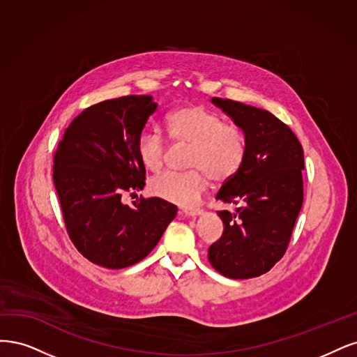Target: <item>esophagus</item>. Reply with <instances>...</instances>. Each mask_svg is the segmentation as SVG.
Listing matches in <instances>:
<instances>
[{"label": "esophagus", "mask_w": 357, "mask_h": 357, "mask_svg": "<svg viewBox=\"0 0 357 357\" xmlns=\"http://www.w3.org/2000/svg\"><path fill=\"white\" fill-rule=\"evenodd\" d=\"M182 213L185 215V216H190V218H195V216L202 215V213H203V211H202V209H199V208H194V209H183V211H182Z\"/></svg>", "instance_id": "1"}]
</instances>
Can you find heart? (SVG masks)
Wrapping results in <instances>:
<instances>
[{"label":"heart","mask_w":357,"mask_h":357,"mask_svg":"<svg viewBox=\"0 0 357 357\" xmlns=\"http://www.w3.org/2000/svg\"><path fill=\"white\" fill-rule=\"evenodd\" d=\"M167 133L178 145H188L187 172L158 175L149 181V191L158 199L190 206L213 182L231 179L246 157V135L236 124H227L220 114L200 105H188L167 117ZM166 141L158 132L144 130L136 141V153L149 172L162 170Z\"/></svg>","instance_id":"b5f03b06"}]
</instances>
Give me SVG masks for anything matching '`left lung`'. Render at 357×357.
<instances>
[{
	"mask_svg": "<svg viewBox=\"0 0 357 357\" xmlns=\"http://www.w3.org/2000/svg\"><path fill=\"white\" fill-rule=\"evenodd\" d=\"M246 135V157L222 183L216 200L238 204L220 211L224 233L211 245L212 267L229 279L267 273L287 249L304 200V153L295 133L271 112L231 99L212 98Z\"/></svg>",
	"mask_w": 357,
	"mask_h": 357,
	"instance_id": "1",
	"label": "left lung"
}]
</instances>
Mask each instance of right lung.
Segmentation results:
<instances>
[{
    "instance_id": "obj_1",
    "label": "right lung",
    "mask_w": 357,
    "mask_h": 357,
    "mask_svg": "<svg viewBox=\"0 0 357 357\" xmlns=\"http://www.w3.org/2000/svg\"><path fill=\"white\" fill-rule=\"evenodd\" d=\"M157 109L153 96H123L86 108L68 126L53 158V182L66 231L79 254L119 270L144 259L178 208L151 197L124 204L145 185L136 141Z\"/></svg>"
}]
</instances>
